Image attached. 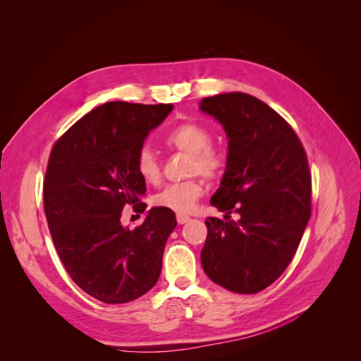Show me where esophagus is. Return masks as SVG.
Returning <instances> with one entry per match:
<instances>
[{
  "mask_svg": "<svg viewBox=\"0 0 361 361\" xmlns=\"http://www.w3.org/2000/svg\"><path fill=\"white\" fill-rule=\"evenodd\" d=\"M176 220H178L179 224H185L187 221H190V216H188V215H180V214H179V215L176 216Z\"/></svg>",
  "mask_w": 361,
  "mask_h": 361,
  "instance_id": "34e87169",
  "label": "esophagus"
}]
</instances>
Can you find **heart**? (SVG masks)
Masks as SVG:
<instances>
[{
	"label": "heart",
	"mask_w": 361,
	"mask_h": 361,
	"mask_svg": "<svg viewBox=\"0 0 361 361\" xmlns=\"http://www.w3.org/2000/svg\"><path fill=\"white\" fill-rule=\"evenodd\" d=\"M166 145L170 149L190 155L188 176L200 174L206 180H218L226 170V157L220 149L212 145V133L199 122H183L173 128L166 137ZM135 170L140 178L149 185H158L162 179V169L155 152L149 147H141L135 157ZM203 195V183L199 178L183 182L170 183L164 187L155 197L154 203L164 209L176 214H188Z\"/></svg>",
	"instance_id": "b5f03b06"
}]
</instances>
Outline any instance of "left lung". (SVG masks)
Listing matches in <instances>:
<instances>
[{
	"mask_svg": "<svg viewBox=\"0 0 361 361\" xmlns=\"http://www.w3.org/2000/svg\"><path fill=\"white\" fill-rule=\"evenodd\" d=\"M202 111L224 126L228 155L211 204L238 221L209 216L202 267L216 285L257 293L288 268L312 214V174L293 128L257 97H203Z\"/></svg>",
	"mask_w": 361,
	"mask_h": 361,
	"instance_id": "obj_1",
	"label": "left lung"
}]
</instances>
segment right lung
<instances>
[{"mask_svg": "<svg viewBox=\"0 0 361 361\" xmlns=\"http://www.w3.org/2000/svg\"><path fill=\"white\" fill-rule=\"evenodd\" d=\"M171 104L106 102L73 123L52 146L43 207L54 245L71 279L106 304L137 300L155 286L176 215L150 209L135 228L122 209L143 214L146 182L135 170L143 141Z\"/></svg>", "mask_w": 361, "mask_h": 361, "instance_id": "1", "label": "right lung"}]
</instances>
